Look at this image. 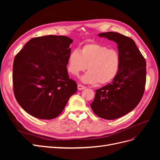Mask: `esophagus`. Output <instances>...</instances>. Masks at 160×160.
<instances>
[{"label":"esophagus","mask_w":160,"mask_h":160,"mask_svg":"<svg viewBox=\"0 0 160 160\" xmlns=\"http://www.w3.org/2000/svg\"><path fill=\"white\" fill-rule=\"evenodd\" d=\"M85 88H86L85 87L84 85H81V84H79L78 86H77V89H78L79 90H83Z\"/></svg>","instance_id":"1"}]
</instances>
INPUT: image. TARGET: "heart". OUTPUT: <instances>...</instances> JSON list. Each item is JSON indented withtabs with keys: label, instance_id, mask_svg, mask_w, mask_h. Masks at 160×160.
I'll list each match as a JSON object with an SVG mask.
<instances>
[{
	"label": "heart",
	"instance_id": "heart-1",
	"mask_svg": "<svg viewBox=\"0 0 160 160\" xmlns=\"http://www.w3.org/2000/svg\"><path fill=\"white\" fill-rule=\"evenodd\" d=\"M120 55L113 48L97 42H89L79 51L72 49L67 57V71L74 76L79 75L87 68L89 71L82 77L85 83L104 85L112 81L120 68Z\"/></svg>",
	"mask_w": 160,
	"mask_h": 160
}]
</instances>
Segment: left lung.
<instances>
[{
	"mask_svg": "<svg viewBox=\"0 0 160 160\" xmlns=\"http://www.w3.org/2000/svg\"><path fill=\"white\" fill-rule=\"evenodd\" d=\"M98 35L117 42L121 62L111 83L95 91L91 108L98 117L112 120L132 111L141 101L146 82V62L130 37L116 32Z\"/></svg>",
	"mask_w": 160,
	"mask_h": 160,
	"instance_id": "left-lung-1",
	"label": "left lung"
}]
</instances>
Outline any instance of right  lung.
Segmentation results:
<instances>
[{"label": "right lung", "mask_w": 160, "mask_h": 160, "mask_svg": "<svg viewBox=\"0 0 160 160\" xmlns=\"http://www.w3.org/2000/svg\"><path fill=\"white\" fill-rule=\"evenodd\" d=\"M73 42L66 36L32 38L14 57L12 83L18 103L38 119L57 118L77 89L69 79L67 57Z\"/></svg>", "instance_id": "right-lung-1"}]
</instances>
